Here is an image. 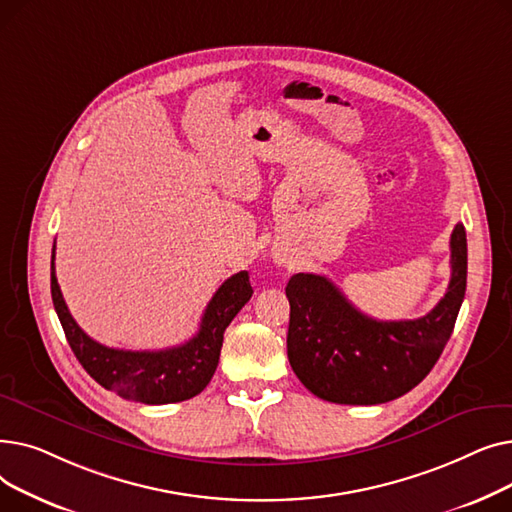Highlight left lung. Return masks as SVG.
<instances>
[{
    "mask_svg": "<svg viewBox=\"0 0 512 512\" xmlns=\"http://www.w3.org/2000/svg\"><path fill=\"white\" fill-rule=\"evenodd\" d=\"M450 284L419 319L380 321L361 313L326 276L294 274L288 361L317 398L338 405H382L413 390L440 359L467 288V234L450 236Z\"/></svg>",
    "mask_w": 512,
    "mask_h": 512,
    "instance_id": "obj_1",
    "label": "left lung"
}]
</instances>
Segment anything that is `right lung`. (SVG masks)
Here are the masks:
<instances>
[{
  "instance_id": "add662e5",
  "label": "right lung",
  "mask_w": 512,
  "mask_h": 512,
  "mask_svg": "<svg viewBox=\"0 0 512 512\" xmlns=\"http://www.w3.org/2000/svg\"><path fill=\"white\" fill-rule=\"evenodd\" d=\"M53 259L56 245L51 251V299L78 363L105 390L143 405H168L203 392L218 367L226 328L253 297L249 274L238 272L213 294L191 340L166 351H122L99 344L78 328L62 297Z\"/></svg>"
}]
</instances>
